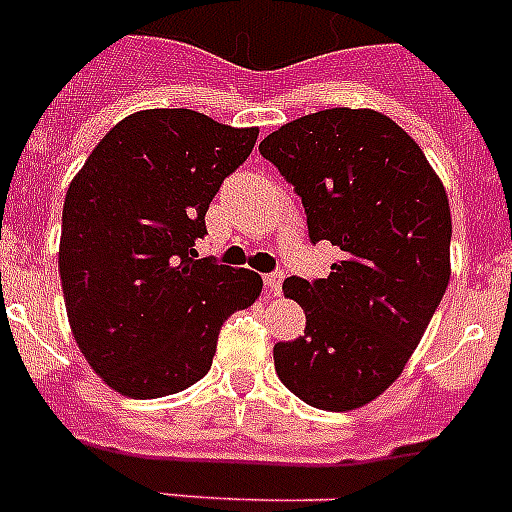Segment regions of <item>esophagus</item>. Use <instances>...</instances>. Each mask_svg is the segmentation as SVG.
<instances>
[{
    "label": "esophagus",
    "mask_w": 512,
    "mask_h": 512,
    "mask_svg": "<svg viewBox=\"0 0 512 512\" xmlns=\"http://www.w3.org/2000/svg\"><path fill=\"white\" fill-rule=\"evenodd\" d=\"M263 283H265V291H268L270 296H278L283 286V273H268V276H263Z\"/></svg>",
    "instance_id": "1"
}]
</instances>
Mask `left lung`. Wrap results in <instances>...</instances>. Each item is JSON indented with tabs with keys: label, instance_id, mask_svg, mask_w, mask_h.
<instances>
[{
	"label": "left lung",
	"instance_id": "8db88e82",
	"mask_svg": "<svg viewBox=\"0 0 512 512\" xmlns=\"http://www.w3.org/2000/svg\"><path fill=\"white\" fill-rule=\"evenodd\" d=\"M260 153L302 197L309 239L343 252L328 278L283 281L307 328L276 343V372L309 406L354 411L401 377L448 289V192L414 137L375 109L299 117Z\"/></svg>",
	"mask_w": 512,
	"mask_h": 512
}]
</instances>
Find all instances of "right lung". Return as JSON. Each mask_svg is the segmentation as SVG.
<instances>
[{"label": "right lung", "instance_id": "1", "mask_svg": "<svg viewBox=\"0 0 512 512\" xmlns=\"http://www.w3.org/2000/svg\"><path fill=\"white\" fill-rule=\"evenodd\" d=\"M257 127L192 109H145L114 124L70 182L59 276L72 336L98 377L130 398L195 385L218 330L263 291L255 270L195 260L218 187Z\"/></svg>", "mask_w": 512, "mask_h": 512}]
</instances>
